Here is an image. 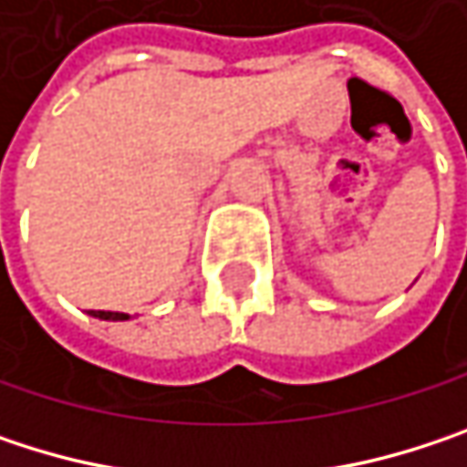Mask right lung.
I'll use <instances>...</instances> for the list:
<instances>
[{
  "label": "right lung",
  "instance_id": "obj_1",
  "mask_svg": "<svg viewBox=\"0 0 467 467\" xmlns=\"http://www.w3.org/2000/svg\"><path fill=\"white\" fill-rule=\"evenodd\" d=\"M88 314L97 319H105V322H127L130 319V314H119V311H88Z\"/></svg>",
  "mask_w": 467,
  "mask_h": 467
}]
</instances>
